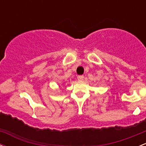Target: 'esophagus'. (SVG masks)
<instances>
[{
  "mask_svg": "<svg viewBox=\"0 0 146 146\" xmlns=\"http://www.w3.org/2000/svg\"><path fill=\"white\" fill-rule=\"evenodd\" d=\"M83 79H84V76H78V80L79 81L83 80Z\"/></svg>",
  "mask_w": 146,
  "mask_h": 146,
  "instance_id": "esophagus-1",
  "label": "esophagus"
}]
</instances>
